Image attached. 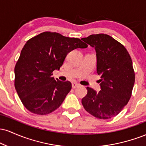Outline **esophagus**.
Segmentation results:
<instances>
[{
    "instance_id": "obj_1",
    "label": "esophagus",
    "mask_w": 146,
    "mask_h": 146,
    "mask_svg": "<svg viewBox=\"0 0 146 146\" xmlns=\"http://www.w3.org/2000/svg\"><path fill=\"white\" fill-rule=\"evenodd\" d=\"M79 86H80V84L76 83V82H73V84H72V88H76Z\"/></svg>"
}]
</instances>
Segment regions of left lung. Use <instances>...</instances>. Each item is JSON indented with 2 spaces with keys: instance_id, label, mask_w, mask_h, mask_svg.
I'll return each mask as SVG.
<instances>
[{
  "instance_id": "1",
  "label": "left lung",
  "mask_w": 146,
  "mask_h": 146,
  "mask_svg": "<svg viewBox=\"0 0 146 146\" xmlns=\"http://www.w3.org/2000/svg\"><path fill=\"white\" fill-rule=\"evenodd\" d=\"M95 48L97 73L101 77V90L87 87L82 100L84 108L97 118L108 119L121 111L132 95L135 76L132 62L126 48L111 36L104 33L82 38Z\"/></svg>"
}]
</instances>
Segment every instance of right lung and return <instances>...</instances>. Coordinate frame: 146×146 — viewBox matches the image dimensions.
Masks as SVG:
<instances>
[{
  "instance_id": "1",
  "label": "right lung",
  "mask_w": 146,
  "mask_h": 146,
  "mask_svg": "<svg viewBox=\"0 0 146 146\" xmlns=\"http://www.w3.org/2000/svg\"><path fill=\"white\" fill-rule=\"evenodd\" d=\"M87 46L79 38L50 31L27 42L14 68L15 88L27 109L44 115L59 108L72 85L68 81H56L52 73L60 69L70 51Z\"/></svg>"
}]
</instances>
